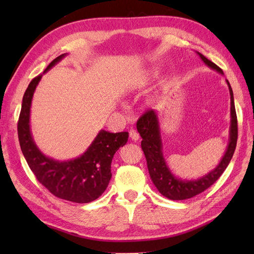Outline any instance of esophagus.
<instances>
[{
  "instance_id": "esophagus-1",
  "label": "esophagus",
  "mask_w": 254,
  "mask_h": 254,
  "mask_svg": "<svg viewBox=\"0 0 254 254\" xmlns=\"http://www.w3.org/2000/svg\"><path fill=\"white\" fill-rule=\"evenodd\" d=\"M128 133H130V137H131L132 141H134V142L138 141V139H139V134L135 130H133V128H131L130 132H128Z\"/></svg>"
}]
</instances>
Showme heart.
Returning <instances> with one entry per match:
<instances>
[{
	"instance_id": "heart-1",
	"label": "heart",
	"mask_w": 254,
	"mask_h": 254,
	"mask_svg": "<svg viewBox=\"0 0 254 254\" xmlns=\"http://www.w3.org/2000/svg\"><path fill=\"white\" fill-rule=\"evenodd\" d=\"M157 69L156 68H149L147 71L143 72L142 74H139L138 76L133 77L130 82H128L126 86V94L130 95V94H135L137 91L144 89L147 85H149L153 80L157 77Z\"/></svg>"
}]
</instances>
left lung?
I'll list each match as a JSON object with an SVG mask.
<instances>
[{
  "instance_id": "obj_1",
  "label": "left lung",
  "mask_w": 254,
  "mask_h": 254,
  "mask_svg": "<svg viewBox=\"0 0 254 254\" xmlns=\"http://www.w3.org/2000/svg\"><path fill=\"white\" fill-rule=\"evenodd\" d=\"M202 61L217 73L224 75L222 68L216 64L209 61L202 53L196 51ZM230 94V127H229V141L225 154L214 169L208 171L206 175L199 177L198 179H182L172 174L169 166L167 165L163 152V141H161L160 124L158 112L155 110L147 111L137 121L136 127L142 137L141 146L147 161V168L155 187L167 198L179 201V199L191 198L197 194L206 190L218 178L222 176L225 169L229 165L235 153L237 137H238V124L235 109L234 93L229 82L226 79Z\"/></svg>"
}]
</instances>
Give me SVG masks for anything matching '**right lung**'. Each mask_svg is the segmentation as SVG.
Listing matches in <instances>:
<instances>
[{
    "label": "right lung",
    "instance_id": "1",
    "mask_svg": "<svg viewBox=\"0 0 254 254\" xmlns=\"http://www.w3.org/2000/svg\"><path fill=\"white\" fill-rule=\"evenodd\" d=\"M67 55L59 56L45 69H49ZM41 74L27 87L19 115L17 131L21 152L42 186L53 195L74 203H89L105 192L111 179V163L117 150L127 142L128 133L100 130L94 141L78 157L58 160L44 154L37 146L30 128V108Z\"/></svg>",
    "mask_w": 254,
    "mask_h": 254
}]
</instances>
